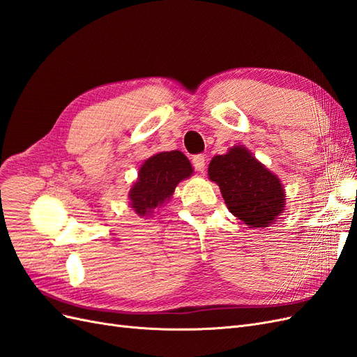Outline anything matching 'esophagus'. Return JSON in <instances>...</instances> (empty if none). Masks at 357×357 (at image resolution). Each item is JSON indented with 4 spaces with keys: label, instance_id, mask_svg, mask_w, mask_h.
I'll list each match as a JSON object with an SVG mask.
<instances>
[{
    "label": "esophagus",
    "instance_id": "34e87169",
    "mask_svg": "<svg viewBox=\"0 0 357 357\" xmlns=\"http://www.w3.org/2000/svg\"><path fill=\"white\" fill-rule=\"evenodd\" d=\"M205 156L204 155H197V156H193V159H192V164H193V167H195V169L197 171H204L205 169Z\"/></svg>",
    "mask_w": 357,
    "mask_h": 357
}]
</instances>
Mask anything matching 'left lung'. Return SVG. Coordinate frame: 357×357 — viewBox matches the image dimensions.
I'll list each match as a JSON object with an SVG mask.
<instances>
[{
    "instance_id": "obj_1",
    "label": "left lung",
    "mask_w": 357,
    "mask_h": 357,
    "mask_svg": "<svg viewBox=\"0 0 357 357\" xmlns=\"http://www.w3.org/2000/svg\"><path fill=\"white\" fill-rule=\"evenodd\" d=\"M208 177L219 185L228 210L250 228H266L284 210L282 181L243 146L214 156Z\"/></svg>"
}]
</instances>
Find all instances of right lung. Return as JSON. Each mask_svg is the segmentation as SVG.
Listing matches in <instances>:
<instances>
[{
  "label": "right lung",
  "instance_id": "add662e5",
  "mask_svg": "<svg viewBox=\"0 0 357 357\" xmlns=\"http://www.w3.org/2000/svg\"><path fill=\"white\" fill-rule=\"evenodd\" d=\"M192 172L189 159L178 150L153 155L138 171V178L129 190V205L138 215H149L168 201L178 183L189 178Z\"/></svg>",
  "mask_w": 357,
  "mask_h": 357
}]
</instances>
